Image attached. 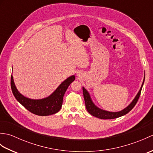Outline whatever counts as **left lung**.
I'll use <instances>...</instances> for the list:
<instances>
[{
  "mask_svg": "<svg viewBox=\"0 0 153 153\" xmlns=\"http://www.w3.org/2000/svg\"><path fill=\"white\" fill-rule=\"evenodd\" d=\"M145 79L143 80V82L142 86L141 87L140 90H139V93H137V95H136L135 98L134 99V100L131 102V103L128 106H127L125 109L122 110V111L120 112H108L106 111V110H103L100 109L99 108L94 105L91 99V97L89 96V93L87 92V91L83 87V97H84V100H85V106L87 110L88 111V112L91 114L93 116H95L97 118H99L100 119H104V120H107V119H114L116 118H118V117L122 116L123 115L128 114L129 111L133 109V108L136 105V103L137 102L138 99L140 97L141 95V89H142V87L143 85Z\"/></svg>",
  "mask_w": 153,
  "mask_h": 153,
  "instance_id": "left-lung-1",
  "label": "left lung"
}]
</instances>
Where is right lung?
<instances>
[{
  "instance_id": "1",
  "label": "right lung",
  "mask_w": 153,
  "mask_h": 153,
  "mask_svg": "<svg viewBox=\"0 0 153 153\" xmlns=\"http://www.w3.org/2000/svg\"><path fill=\"white\" fill-rule=\"evenodd\" d=\"M75 80L72 76L62 83L56 91L47 98L33 100L26 98L18 92L11 76V89L16 100L30 112L38 116H48L58 112L60 110L63 102V97L68 87Z\"/></svg>"
}]
</instances>
